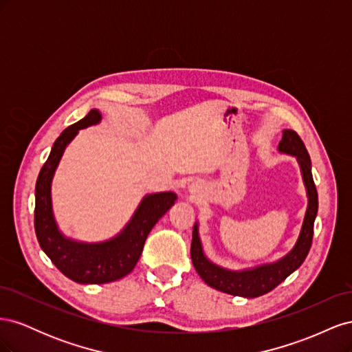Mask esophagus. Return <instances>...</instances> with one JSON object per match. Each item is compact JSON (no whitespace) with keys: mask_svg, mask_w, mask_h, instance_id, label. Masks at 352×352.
Returning a JSON list of instances; mask_svg holds the SVG:
<instances>
[{"mask_svg":"<svg viewBox=\"0 0 352 352\" xmlns=\"http://www.w3.org/2000/svg\"><path fill=\"white\" fill-rule=\"evenodd\" d=\"M199 189H201V186L195 182V184H192V185L189 186V192L192 194L194 197H198V195H199Z\"/></svg>","mask_w":352,"mask_h":352,"instance_id":"34e87169","label":"esophagus"}]
</instances>
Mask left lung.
I'll use <instances>...</instances> for the list:
<instances>
[{
  "instance_id": "1",
  "label": "left lung",
  "mask_w": 352,
  "mask_h": 352,
  "mask_svg": "<svg viewBox=\"0 0 352 352\" xmlns=\"http://www.w3.org/2000/svg\"><path fill=\"white\" fill-rule=\"evenodd\" d=\"M278 148L283 154L296 157L307 189L308 206L300 236H298L294 248L280 260L270 264L257 265L254 269L235 272L223 269L206 257L198 235V223H195L192 232V243H190V258H192V264L201 276V279L220 292L245 298H255L267 294L300 267L308 255V251L311 248L314 220L318 210V198L311 175L310 155H308V151L300 135L291 129L283 131L282 141L279 142Z\"/></svg>"
}]
</instances>
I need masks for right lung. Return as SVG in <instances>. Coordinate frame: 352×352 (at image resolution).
Instances as JSON below:
<instances>
[{"label": "right lung", "instance_id": "add662e5", "mask_svg": "<svg viewBox=\"0 0 352 352\" xmlns=\"http://www.w3.org/2000/svg\"><path fill=\"white\" fill-rule=\"evenodd\" d=\"M101 119L98 110H91L82 120L61 132L41 168L35 186V232L41 248L63 274L83 285L109 283L129 274L141 257L148 233L177 198L173 192L145 195L129 223L109 241L85 243L63 235L52 214V176L73 138L80 129L97 124Z\"/></svg>", "mask_w": 352, "mask_h": 352}]
</instances>
